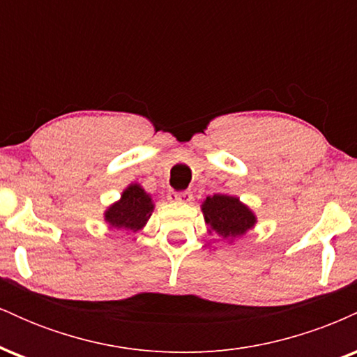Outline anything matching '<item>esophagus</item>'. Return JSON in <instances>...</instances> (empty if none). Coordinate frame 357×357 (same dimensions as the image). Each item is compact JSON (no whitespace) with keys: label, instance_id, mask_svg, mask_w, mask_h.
<instances>
[{"label":"esophagus","instance_id":"1","mask_svg":"<svg viewBox=\"0 0 357 357\" xmlns=\"http://www.w3.org/2000/svg\"><path fill=\"white\" fill-rule=\"evenodd\" d=\"M167 199L171 203H190L192 195L190 191H169L167 192Z\"/></svg>","mask_w":357,"mask_h":357}]
</instances>
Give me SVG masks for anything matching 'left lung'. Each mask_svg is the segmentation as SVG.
Masks as SVG:
<instances>
[{"label": "left lung", "mask_w": 357, "mask_h": 357, "mask_svg": "<svg viewBox=\"0 0 357 357\" xmlns=\"http://www.w3.org/2000/svg\"><path fill=\"white\" fill-rule=\"evenodd\" d=\"M202 211L204 221L210 227V233L215 231L225 240L245 235L257 223L255 215L247 204L230 195L208 196L202 204Z\"/></svg>", "instance_id": "obj_1"}]
</instances>
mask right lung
Segmentation results:
<instances>
[{
  "label": "right lung",
  "instance_id": "right-lung-1",
  "mask_svg": "<svg viewBox=\"0 0 357 357\" xmlns=\"http://www.w3.org/2000/svg\"><path fill=\"white\" fill-rule=\"evenodd\" d=\"M153 211V198L139 184H129L121 195V199L105 210L104 220L110 228L139 231L144 228Z\"/></svg>",
  "mask_w": 357,
  "mask_h": 357
}]
</instances>
